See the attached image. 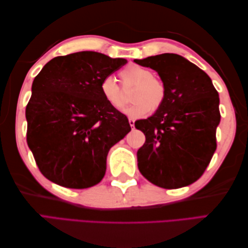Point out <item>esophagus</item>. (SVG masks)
I'll use <instances>...</instances> for the list:
<instances>
[{
  "instance_id": "obj_1",
  "label": "esophagus",
  "mask_w": 248,
  "mask_h": 248,
  "mask_svg": "<svg viewBox=\"0 0 248 248\" xmlns=\"http://www.w3.org/2000/svg\"><path fill=\"white\" fill-rule=\"evenodd\" d=\"M134 123H135L134 119L129 118V124H130V125H131V128H134Z\"/></svg>"
}]
</instances>
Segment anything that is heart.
Wrapping results in <instances>:
<instances>
[{
    "mask_svg": "<svg viewBox=\"0 0 248 248\" xmlns=\"http://www.w3.org/2000/svg\"><path fill=\"white\" fill-rule=\"evenodd\" d=\"M121 85L133 86L130 98L133 103L125 109L131 117H140L145 114L155 112L166 100L167 89L160 78H156L147 68L130 65L119 73ZM100 92L110 107L116 110H123L127 104L124 93L112 77L104 78L100 84Z\"/></svg>",
    "mask_w": 248,
    "mask_h": 248,
    "instance_id": "1",
    "label": "heart"
}]
</instances>
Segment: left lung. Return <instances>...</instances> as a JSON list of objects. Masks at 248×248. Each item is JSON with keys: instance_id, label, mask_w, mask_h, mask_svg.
<instances>
[{"instance_id": "1", "label": "left lung", "mask_w": 248, "mask_h": 248, "mask_svg": "<svg viewBox=\"0 0 248 248\" xmlns=\"http://www.w3.org/2000/svg\"><path fill=\"white\" fill-rule=\"evenodd\" d=\"M134 62L155 70L167 89L164 104L151 117L135 121L146 138L138 151L139 170L156 186H189L202 176L217 149L218 93L207 73L178 54Z\"/></svg>"}]
</instances>
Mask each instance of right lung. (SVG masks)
<instances>
[{"label": "right lung", "instance_id": "add662e5", "mask_svg": "<svg viewBox=\"0 0 248 248\" xmlns=\"http://www.w3.org/2000/svg\"><path fill=\"white\" fill-rule=\"evenodd\" d=\"M127 64L93 51L57 56L34 78L25 108L26 141L40 172L69 188L96 186L109 149L131 127L100 92L104 78Z\"/></svg>", "mask_w": 248, "mask_h": 248}]
</instances>
